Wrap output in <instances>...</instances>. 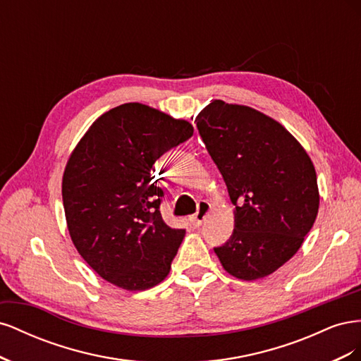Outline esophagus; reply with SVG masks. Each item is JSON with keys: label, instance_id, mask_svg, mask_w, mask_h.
I'll return each mask as SVG.
<instances>
[{"label": "esophagus", "instance_id": "34e87169", "mask_svg": "<svg viewBox=\"0 0 361 361\" xmlns=\"http://www.w3.org/2000/svg\"><path fill=\"white\" fill-rule=\"evenodd\" d=\"M209 211H211V204L207 203V202H200L199 206H197V212H195V214L191 216L192 224H194L195 227L202 226L203 220L207 216V214H209Z\"/></svg>", "mask_w": 361, "mask_h": 361}]
</instances>
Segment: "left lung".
Returning <instances> with one entry per match:
<instances>
[{"instance_id":"obj_1","label":"left lung","mask_w":361,"mask_h":361,"mask_svg":"<svg viewBox=\"0 0 361 361\" xmlns=\"http://www.w3.org/2000/svg\"><path fill=\"white\" fill-rule=\"evenodd\" d=\"M195 123L235 204L233 233L215 253L236 279L269 276L297 253L318 215L307 152L274 118L250 106L214 101Z\"/></svg>"}]
</instances>
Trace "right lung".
<instances>
[{
	"instance_id": "add662e5",
	"label": "right lung",
	"mask_w": 361,
	"mask_h": 361,
	"mask_svg": "<svg viewBox=\"0 0 361 361\" xmlns=\"http://www.w3.org/2000/svg\"><path fill=\"white\" fill-rule=\"evenodd\" d=\"M192 133L185 120L130 102L102 114L72 152L61 185L69 233L113 285L145 290L170 272L185 231L162 220L154 164Z\"/></svg>"
}]
</instances>
